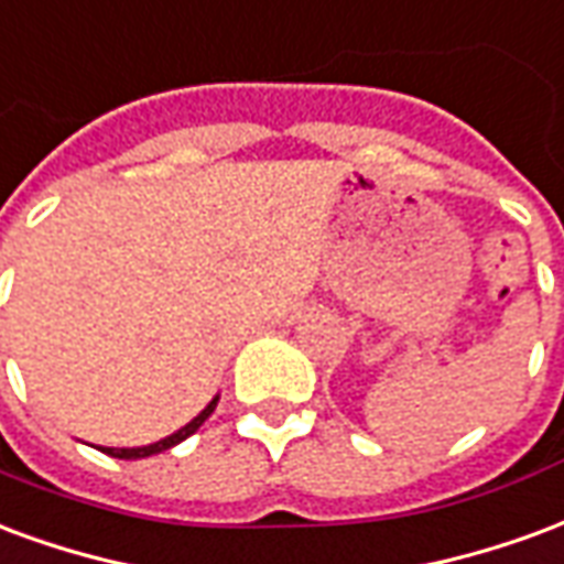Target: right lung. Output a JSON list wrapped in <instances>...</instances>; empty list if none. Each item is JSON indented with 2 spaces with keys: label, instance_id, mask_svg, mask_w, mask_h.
I'll return each instance as SVG.
<instances>
[{
  "label": "right lung",
  "instance_id": "1",
  "mask_svg": "<svg viewBox=\"0 0 564 564\" xmlns=\"http://www.w3.org/2000/svg\"><path fill=\"white\" fill-rule=\"evenodd\" d=\"M216 405H219V393L213 397V400L207 402V409L197 414V417H192V421L186 423V426H180L176 433L164 435V438H159V442H152V445H143V447H98L101 454L108 456H117V459H143V456H152V454H162V451H171L174 445H180V442H186L188 435H195L200 426H204V421H207L209 414L216 412Z\"/></svg>",
  "mask_w": 564,
  "mask_h": 564
}]
</instances>
